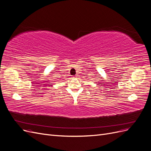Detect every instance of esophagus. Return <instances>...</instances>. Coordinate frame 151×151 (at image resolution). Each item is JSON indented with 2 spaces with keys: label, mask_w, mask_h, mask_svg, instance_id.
<instances>
[{
  "label": "esophagus",
  "mask_w": 151,
  "mask_h": 151,
  "mask_svg": "<svg viewBox=\"0 0 151 151\" xmlns=\"http://www.w3.org/2000/svg\"><path fill=\"white\" fill-rule=\"evenodd\" d=\"M76 77H72V78H74V79H75V78H76Z\"/></svg>",
  "instance_id": "1"
}]
</instances>
